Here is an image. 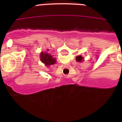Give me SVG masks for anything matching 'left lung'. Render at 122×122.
Returning a JSON list of instances; mask_svg holds the SVG:
<instances>
[{"mask_svg":"<svg viewBox=\"0 0 122 122\" xmlns=\"http://www.w3.org/2000/svg\"><path fill=\"white\" fill-rule=\"evenodd\" d=\"M83 59H84V58H83L81 56H77V57H76V60L77 62H82V60H83Z\"/></svg>","mask_w":122,"mask_h":122,"instance_id":"8db88e82","label":"left lung"}]
</instances>
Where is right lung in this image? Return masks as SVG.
Segmentation results:
<instances>
[{
    "label": "right lung",
    "instance_id": "obj_1",
    "mask_svg": "<svg viewBox=\"0 0 122 122\" xmlns=\"http://www.w3.org/2000/svg\"><path fill=\"white\" fill-rule=\"evenodd\" d=\"M40 60L45 65L48 66L51 65H53L56 63V60L54 59L52 56L47 52H41L40 54Z\"/></svg>",
    "mask_w": 122,
    "mask_h": 122
}]
</instances>
